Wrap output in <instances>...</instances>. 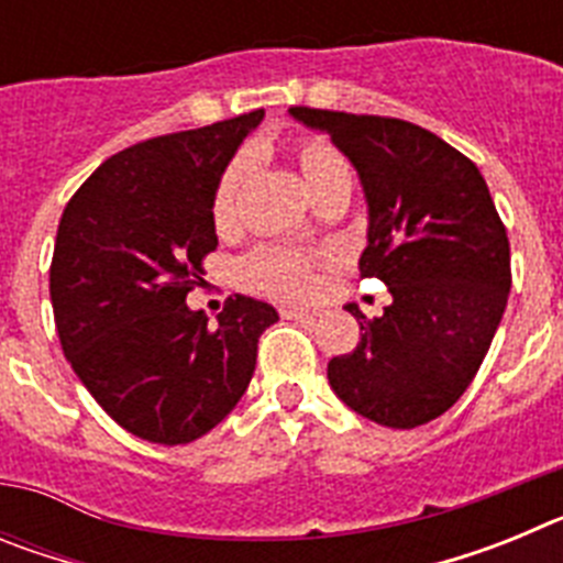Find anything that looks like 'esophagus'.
<instances>
[{
	"mask_svg": "<svg viewBox=\"0 0 563 563\" xmlns=\"http://www.w3.org/2000/svg\"><path fill=\"white\" fill-rule=\"evenodd\" d=\"M282 316L298 318V321H316V312L305 310V307H285V310H282Z\"/></svg>",
	"mask_w": 563,
	"mask_h": 563,
	"instance_id": "34e87169",
	"label": "esophagus"
}]
</instances>
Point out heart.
<instances>
[{"instance_id": "heart-1", "label": "heart", "mask_w": 563, "mask_h": 563, "mask_svg": "<svg viewBox=\"0 0 563 563\" xmlns=\"http://www.w3.org/2000/svg\"><path fill=\"white\" fill-rule=\"evenodd\" d=\"M290 148L310 197L321 194L324 188L338 186V183H350V168H346L341 152L327 141H321V137H298V141H292ZM242 183H245V163H228L217 186H213L211 197V222L217 231H228L236 222ZM316 267V258L285 251V247H258L256 253L245 258L247 282L258 290L282 298L310 296L318 282Z\"/></svg>"}]
</instances>
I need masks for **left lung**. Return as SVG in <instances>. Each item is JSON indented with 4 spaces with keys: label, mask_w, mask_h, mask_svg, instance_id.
I'll return each mask as SVG.
<instances>
[{
    "label": "left lung",
    "mask_w": 563,
    "mask_h": 563,
    "mask_svg": "<svg viewBox=\"0 0 563 563\" xmlns=\"http://www.w3.org/2000/svg\"><path fill=\"white\" fill-rule=\"evenodd\" d=\"M330 134L361 177L369 245L361 276L380 278L391 305L327 377L352 411L389 429L437 420L471 386L510 292V242L479 168L429 129L400 118L292 107Z\"/></svg>",
    "instance_id": "1"
}]
</instances>
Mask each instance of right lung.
<instances>
[{"label":"right lung","instance_id":"add662e5","mask_svg":"<svg viewBox=\"0 0 563 563\" xmlns=\"http://www.w3.org/2000/svg\"><path fill=\"white\" fill-rule=\"evenodd\" d=\"M265 109L134 143L73 194L58 222L49 298L78 380L129 434L186 445L233 411L258 335L278 321L265 301L228 298L208 324L186 296L217 251L211 197Z\"/></svg>","mask_w":563,"mask_h":563}]
</instances>
